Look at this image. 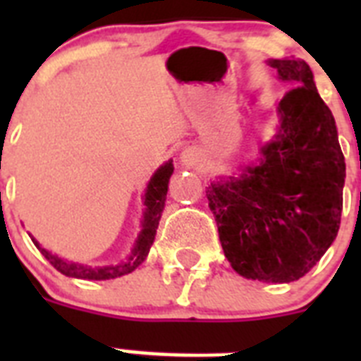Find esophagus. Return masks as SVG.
Listing matches in <instances>:
<instances>
[{
  "instance_id": "1",
  "label": "esophagus",
  "mask_w": 361,
  "mask_h": 361,
  "mask_svg": "<svg viewBox=\"0 0 361 361\" xmlns=\"http://www.w3.org/2000/svg\"><path fill=\"white\" fill-rule=\"evenodd\" d=\"M180 164L186 166V168H193L200 162V153L197 148H186L180 152V157H178Z\"/></svg>"
}]
</instances>
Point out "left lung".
Instances as JSON below:
<instances>
[{
  "instance_id": "obj_1",
  "label": "left lung",
  "mask_w": 361,
  "mask_h": 361,
  "mask_svg": "<svg viewBox=\"0 0 361 361\" xmlns=\"http://www.w3.org/2000/svg\"><path fill=\"white\" fill-rule=\"evenodd\" d=\"M291 90L279 103L280 128L257 164L206 190L226 258L240 276L302 279L340 229L345 159L329 106L302 59H269Z\"/></svg>"
}]
</instances>
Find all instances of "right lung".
Wrapping results in <instances>:
<instances>
[{"label":"right lung","mask_w":361,"mask_h":361,"mask_svg":"<svg viewBox=\"0 0 361 361\" xmlns=\"http://www.w3.org/2000/svg\"><path fill=\"white\" fill-rule=\"evenodd\" d=\"M171 173H173V162L168 161L153 173L152 178H149V183L145 191L146 209L145 219H142V229L141 233H139V237H137L132 253H130V257L126 258L124 262L116 264V266L103 267H92L85 266V264L68 262V260H63L61 257L52 255L50 251L41 247L34 238H32V242L36 244V247L41 251V255H43V257L65 276H72V279L81 280H110L117 279V276L128 275V273L135 271L137 267L145 262V258L148 257L149 253V247H152L153 240H155V233H157L159 220H161L162 209H164L166 193H168V183H170Z\"/></svg>","instance_id":"right-lung-1"}]
</instances>
